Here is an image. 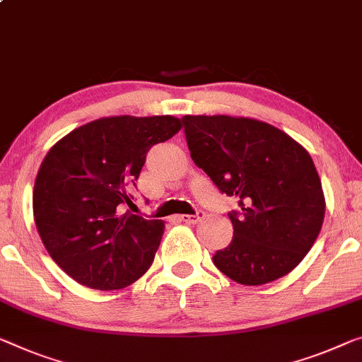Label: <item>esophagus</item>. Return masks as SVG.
<instances>
[{"instance_id":"1","label":"esophagus","mask_w":362,"mask_h":362,"mask_svg":"<svg viewBox=\"0 0 362 362\" xmlns=\"http://www.w3.org/2000/svg\"><path fill=\"white\" fill-rule=\"evenodd\" d=\"M200 218H204V212H200V210H197L194 215H181L180 216V220L185 221V223H197Z\"/></svg>"}]
</instances>
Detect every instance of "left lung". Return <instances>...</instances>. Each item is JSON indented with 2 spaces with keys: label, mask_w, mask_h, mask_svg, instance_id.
Returning <instances> with one entry per match:
<instances>
[{
  "label": "left lung",
  "mask_w": 362,
  "mask_h": 362,
  "mask_svg": "<svg viewBox=\"0 0 362 362\" xmlns=\"http://www.w3.org/2000/svg\"><path fill=\"white\" fill-rule=\"evenodd\" d=\"M191 158L220 192L239 199L233 239L214 255L220 272L241 285H265L296 267L319 236L325 199L303 146L251 118L182 116Z\"/></svg>",
  "instance_id": "left-lung-1"
}]
</instances>
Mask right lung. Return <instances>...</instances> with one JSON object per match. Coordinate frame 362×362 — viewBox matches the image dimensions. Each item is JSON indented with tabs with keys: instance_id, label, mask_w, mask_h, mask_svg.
Wrapping results in <instances>:
<instances>
[{
	"instance_id": "1",
	"label": "right lung",
	"mask_w": 362,
	"mask_h": 362,
	"mask_svg": "<svg viewBox=\"0 0 362 362\" xmlns=\"http://www.w3.org/2000/svg\"><path fill=\"white\" fill-rule=\"evenodd\" d=\"M181 129L173 116H111L49 148L33 187V216L48 254L93 290H121L152 265L165 225L126 210L147 152Z\"/></svg>"
}]
</instances>
